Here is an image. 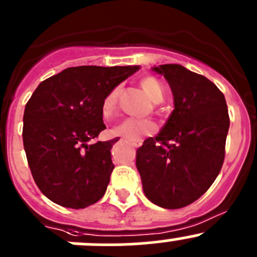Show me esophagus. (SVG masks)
Here are the masks:
<instances>
[{
  "label": "esophagus",
  "instance_id": "1",
  "mask_svg": "<svg viewBox=\"0 0 257 257\" xmlns=\"http://www.w3.org/2000/svg\"><path fill=\"white\" fill-rule=\"evenodd\" d=\"M129 143H131L133 147H136V148H138V147L142 146V139H136V141H129Z\"/></svg>",
  "mask_w": 257,
  "mask_h": 257
}]
</instances>
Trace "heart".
<instances>
[{
  "label": "heart",
  "instance_id": "b5f03b06",
  "mask_svg": "<svg viewBox=\"0 0 257 257\" xmlns=\"http://www.w3.org/2000/svg\"><path fill=\"white\" fill-rule=\"evenodd\" d=\"M141 85L154 104H159L163 101L164 88L156 76H146L141 80ZM118 94L119 89L114 88L103 99L101 111H103L104 115H109L115 109L116 101H118ZM154 131H156V125L152 121L144 120V119L126 118L123 121H120L118 125L114 126L111 132H113L114 136L123 137V138L129 139V141H136V139H141L143 136L154 133Z\"/></svg>",
  "mask_w": 257,
  "mask_h": 257
}]
</instances>
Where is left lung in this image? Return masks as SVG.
I'll return each instance as SVG.
<instances>
[{
  "mask_svg": "<svg viewBox=\"0 0 257 257\" xmlns=\"http://www.w3.org/2000/svg\"><path fill=\"white\" fill-rule=\"evenodd\" d=\"M153 70L168 81L174 110L137 149L136 164L147 198L176 210L198 200L220 173L230 116L225 95L206 76L177 64Z\"/></svg>",
  "mask_w": 257,
  "mask_h": 257,
  "instance_id": "obj_1",
  "label": "left lung"
}]
</instances>
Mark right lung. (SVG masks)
I'll use <instances>...</instances> for the list:
<instances>
[{"label": "right lung", "instance_id": "1", "mask_svg": "<svg viewBox=\"0 0 257 257\" xmlns=\"http://www.w3.org/2000/svg\"><path fill=\"white\" fill-rule=\"evenodd\" d=\"M139 66H76L41 81L25 106L22 139L40 191L68 208H85L104 196L118 139L93 142L106 128L101 103Z\"/></svg>", "mask_w": 257, "mask_h": 257}]
</instances>
